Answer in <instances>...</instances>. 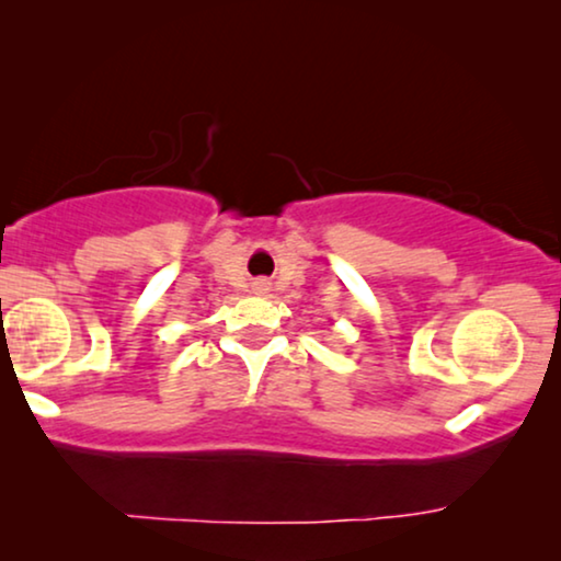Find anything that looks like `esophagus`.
Masks as SVG:
<instances>
[{
    "mask_svg": "<svg viewBox=\"0 0 561 561\" xmlns=\"http://www.w3.org/2000/svg\"><path fill=\"white\" fill-rule=\"evenodd\" d=\"M267 290H271V283H267L265 278H255V280H252V294L265 296Z\"/></svg>",
    "mask_w": 561,
    "mask_h": 561,
    "instance_id": "1",
    "label": "esophagus"
}]
</instances>
